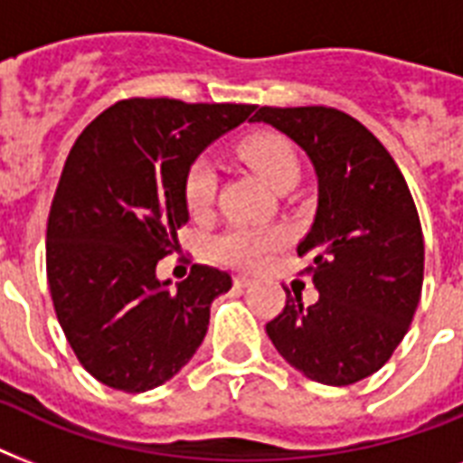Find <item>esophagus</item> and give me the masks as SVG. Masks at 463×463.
<instances>
[{
	"mask_svg": "<svg viewBox=\"0 0 463 463\" xmlns=\"http://www.w3.org/2000/svg\"><path fill=\"white\" fill-rule=\"evenodd\" d=\"M250 283H252L250 276H235V286H238V288H247Z\"/></svg>",
	"mask_w": 463,
	"mask_h": 463,
	"instance_id": "1",
	"label": "esophagus"
}]
</instances>
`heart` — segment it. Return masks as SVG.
<instances>
[{"label": "heart", "mask_w": 463, "mask_h": 463, "mask_svg": "<svg viewBox=\"0 0 463 463\" xmlns=\"http://www.w3.org/2000/svg\"><path fill=\"white\" fill-rule=\"evenodd\" d=\"M240 156L269 187L281 192L296 187L300 180V160L288 139L281 134H252L240 144ZM216 196V170L206 158L192 163L184 177V202L194 216H203ZM281 245L279 232L254 231V228H231L216 240V254L223 261L240 269H260L267 264L276 247Z\"/></svg>", "instance_id": "b5f03b06"}]
</instances>
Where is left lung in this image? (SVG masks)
<instances>
[{"label": "left lung", "instance_id": "1", "mask_svg": "<svg viewBox=\"0 0 463 463\" xmlns=\"http://www.w3.org/2000/svg\"><path fill=\"white\" fill-rule=\"evenodd\" d=\"M252 122L286 134L317 175L315 305L286 290L267 324L276 351L305 377L345 387L377 373L409 331L423 288V231L402 170L358 119L334 108H260Z\"/></svg>", "mask_w": 463, "mask_h": 463}]
</instances>
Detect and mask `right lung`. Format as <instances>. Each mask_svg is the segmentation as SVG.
<instances>
[{
  "mask_svg": "<svg viewBox=\"0 0 463 463\" xmlns=\"http://www.w3.org/2000/svg\"><path fill=\"white\" fill-rule=\"evenodd\" d=\"M254 105L119 100L69 151L47 221V283L76 358L98 382L139 394L202 345L225 271L196 264L170 288L156 276L189 221L184 177Z\"/></svg>",
  "mask_w": 463,
  "mask_h": 463,
  "instance_id": "obj_1",
  "label": "right lung"
}]
</instances>
